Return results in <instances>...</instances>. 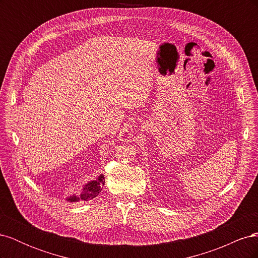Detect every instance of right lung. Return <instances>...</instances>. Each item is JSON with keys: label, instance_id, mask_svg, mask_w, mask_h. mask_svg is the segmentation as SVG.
<instances>
[{"label": "right lung", "instance_id": "add662e5", "mask_svg": "<svg viewBox=\"0 0 258 258\" xmlns=\"http://www.w3.org/2000/svg\"><path fill=\"white\" fill-rule=\"evenodd\" d=\"M103 185H104V176L101 174L97 179H95V181H90L84 186L80 197L71 196V197L67 198V200L70 202H76L79 200H84V201L90 200V199L98 196L99 192L102 190Z\"/></svg>", "mask_w": 258, "mask_h": 258}]
</instances>
